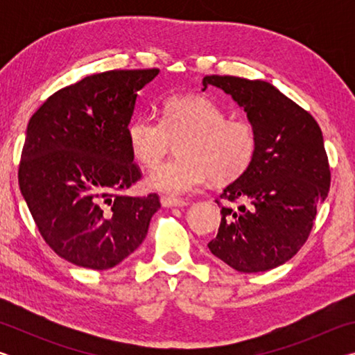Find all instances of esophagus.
<instances>
[{"mask_svg": "<svg viewBox=\"0 0 355 355\" xmlns=\"http://www.w3.org/2000/svg\"><path fill=\"white\" fill-rule=\"evenodd\" d=\"M161 205L164 208H173V207H186L188 205V202L183 200V199H175V197H161Z\"/></svg>", "mask_w": 355, "mask_h": 355, "instance_id": "obj_1", "label": "esophagus"}]
</instances>
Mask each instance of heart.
I'll use <instances>...</instances> for the list:
<instances>
[{"instance_id": "heart-1", "label": "heart", "mask_w": 355, "mask_h": 355, "mask_svg": "<svg viewBox=\"0 0 355 355\" xmlns=\"http://www.w3.org/2000/svg\"><path fill=\"white\" fill-rule=\"evenodd\" d=\"M227 112L202 95H175L166 101L161 119L139 116L130 120L127 142L133 158L155 167L178 141V158L156 167L146 180L147 188L178 197L199 189L211 175L228 183L254 163L258 135L245 119H227Z\"/></svg>"}]
</instances>
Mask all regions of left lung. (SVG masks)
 Here are the masks:
<instances>
[{
  "instance_id": "obj_1",
  "label": "left lung",
  "mask_w": 355,
  "mask_h": 355,
  "mask_svg": "<svg viewBox=\"0 0 355 355\" xmlns=\"http://www.w3.org/2000/svg\"><path fill=\"white\" fill-rule=\"evenodd\" d=\"M202 83L203 91L211 84L232 95L258 135L254 163L216 199L222 218L208 248L239 272L277 268L307 241L316 207L329 194L322 131L310 112L266 81L207 75Z\"/></svg>"
}]
</instances>
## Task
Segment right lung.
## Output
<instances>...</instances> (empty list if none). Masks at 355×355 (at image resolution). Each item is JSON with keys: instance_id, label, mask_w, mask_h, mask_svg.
Here are the masks:
<instances>
[{"instance_id": "1", "label": "right lung", "mask_w": 355, "mask_h": 355, "mask_svg": "<svg viewBox=\"0 0 355 355\" xmlns=\"http://www.w3.org/2000/svg\"><path fill=\"white\" fill-rule=\"evenodd\" d=\"M158 69L110 70L48 97L26 128L19 184L42 238L81 268H114L139 248L158 194H125L141 180L127 142L137 92Z\"/></svg>"}]
</instances>
